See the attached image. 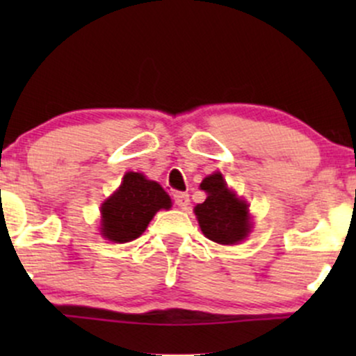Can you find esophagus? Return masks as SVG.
I'll list each match as a JSON object with an SVG mask.
<instances>
[{
  "mask_svg": "<svg viewBox=\"0 0 356 356\" xmlns=\"http://www.w3.org/2000/svg\"><path fill=\"white\" fill-rule=\"evenodd\" d=\"M174 202L177 204L181 209H186L189 206V194L186 192H174Z\"/></svg>",
  "mask_w": 356,
  "mask_h": 356,
  "instance_id": "1",
  "label": "esophagus"
}]
</instances>
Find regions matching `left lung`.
I'll list each match as a JSON object with an SVG mask.
<instances>
[{
	"label": "left lung",
	"mask_w": 356,
	"mask_h": 356,
	"mask_svg": "<svg viewBox=\"0 0 356 356\" xmlns=\"http://www.w3.org/2000/svg\"><path fill=\"white\" fill-rule=\"evenodd\" d=\"M201 189L207 192V199L194 212L204 236L219 244H238L246 238L251 229L248 204L227 189L222 175L216 172L206 177Z\"/></svg>",
	"instance_id": "obj_1"
}]
</instances>
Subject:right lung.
<instances>
[{
	"label": "right lung",
	"mask_w": 356,
	"mask_h": 356,
	"mask_svg": "<svg viewBox=\"0 0 356 356\" xmlns=\"http://www.w3.org/2000/svg\"><path fill=\"white\" fill-rule=\"evenodd\" d=\"M170 197L157 182L127 172L124 182L102 206V234L113 243L137 239L159 209H169Z\"/></svg>",
	"instance_id": "1"
}]
</instances>
